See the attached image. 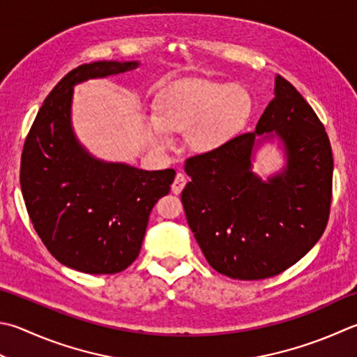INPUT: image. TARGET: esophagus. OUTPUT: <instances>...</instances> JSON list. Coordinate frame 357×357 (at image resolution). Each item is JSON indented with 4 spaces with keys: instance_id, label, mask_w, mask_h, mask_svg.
Wrapping results in <instances>:
<instances>
[{
    "instance_id": "34e87169",
    "label": "esophagus",
    "mask_w": 357,
    "mask_h": 357,
    "mask_svg": "<svg viewBox=\"0 0 357 357\" xmlns=\"http://www.w3.org/2000/svg\"><path fill=\"white\" fill-rule=\"evenodd\" d=\"M185 185H186V177L181 172H178L177 176H176V178H174V181H172L171 190H172L174 194H180L181 190H183V188H185Z\"/></svg>"
}]
</instances>
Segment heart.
Masks as SVG:
<instances>
[{"mask_svg": "<svg viewBox=\"0 0 357 357\" xmlns=\"http://www.w3.org/2000/svg\"><path fill=\"white\" fill-rule=\"evenodd\" d=\"M250 112L252 99L241 86L188 80L161 93L157 113L146 119V135L158 149H167L171 133H188L192 151L211 152L236 135Z\"/></svg>", "mask_w": 357, "mask_h": 357, "instance_id": "heart-1", "label": "heart"}]
</instances>
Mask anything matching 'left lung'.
I'll return each instance as SVG.
<instances>
[{"mask_svg": "<svg viewBox=\"0 0 357 357\" xmlns=\"http://www.w3.org/2000/svg\"><path fill=\"white\" fill-rule=\"evenodd\" d=\"M278 135L288 165L262 182L251 172L256 137ZM331 143L319 116L284 77L257 130L191 157L181 191L194 238L214 271L234 280H264L284 272L324 234L333 197Z\"/></svg>", "mask_w": 357, "mask_h": 357, "instance_id": "8db88e82", "label": "left lung"}]
</instances>
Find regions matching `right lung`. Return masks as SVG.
I'll return each mask as SVG.
<instances>
[{
    "label": "right lung",
    "mask_w": 357,
    "mask_h": 357,
    "mask_svg": "<svg viewBox=\"0 0 357 357\" xmlns=\"http://www.w3.org/2000/svg\"><path fill=\"white\" fill-rule=\"evenodd\" d=\"M137 62H93L70 71L40 107L26 137L20 185L33 228L63 266L84 273H118L137 259L155 202L176 171L104 163L71 130L73 86L135 70Z\"/></svg>",
    "instance_id": "right-lung-1"
}]
</instances>
